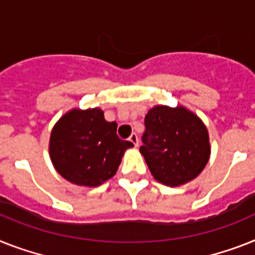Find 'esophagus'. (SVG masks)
<instances>
[{"mask_svg":"<svg viewBox=\"0 0 255 255\" xmlns=\"http://www.w3.org/2000/svg\"><path fill=\"white\" fill-rule=\"evenodd\" d=\"M129 140H130V142H131L132 144H134V146H135V147L139 146V139H138V135H136L135 132H132L131 135H130Z\"/></svg>","mask_w":255,"mask_h":255,"instance_id":"esophagus-1","label":"esophagus"}]
</instances>
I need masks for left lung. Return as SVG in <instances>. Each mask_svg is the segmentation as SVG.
Masks as SVG:
<instances>
[{"instance_id": "1", "label": "left lung", "mask_w": 255, "mask_h": 255, "mask_svg": "<svg viewBox=\"0 0 255 255\" xmlns=\"http://www.w3.org/2000/svg\"><path fill=\"white\" fill-rule=\"evenodd\" d=\"M144 125L139 151L155 180L174 188L198 177L211 155L208 130L198 116L182 105H156Z\"/></svg>"}]
</instances>
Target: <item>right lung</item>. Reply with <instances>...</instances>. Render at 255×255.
<instances>
[{"label":"right lung","mask_w":255,"mask_h":255,"mask_svg":"<svg viewBox=\"0 0 255 255\" xmlns=\"http://www.w3.org/2000/svg\"><path fill=\"white\" fill-rule=\"evenodd\" d=\"M132 146L120 139L117 124L105 121L100 108H74L53 126L49 156L65 180L95 188L115 176L124 153Z\"/></svg>","instance_id":"right-lung-1"}]
</instances>
